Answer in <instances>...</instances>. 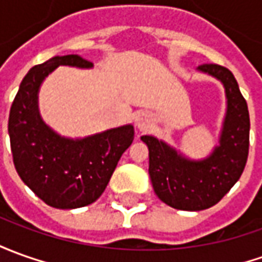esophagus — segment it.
Masks as SVG:
<instances>
[{
    "label": "esophagus",
    "mask_w": 262,
    "mask_h": 262,
    "mask_svg": "<svg viewBox=\"0 0 262 262\" xmlns=\"http://www.w3.org/2000/svg\"><path fill=\"white\" fill-rule=\"evenodd\" d=\"M151 125V117L147 113H138L135 115V127L140 131H147Z\"/></svg>",
    "instance_id": "esophagus-1"
}]
</instances>
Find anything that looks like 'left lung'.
Listing matches in <instances>:
<instances>
[{"mask_svg": "<svg viewBox=\"0 0 262 262\" xmlns=\"http://www.w3.org/2000/svg\"><path fill=\"white\" fill-rule=\"evenodd\" d=\"M200 73L218 79L225 90L227 110L218 145L205 158L192 160L154 135H142L149 155V178L157 196L183 211L207 210L239 180L250 147V114L237 79L228 68L204 64Z\"/></svg>", "mask_w": 262, "mask_h": 262, "instance_id": "obj_1", "label": "left lung"}]
</instances>
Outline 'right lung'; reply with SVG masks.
Returning <instances> with one entry per match:
<instances>
[{
  "mask_svg": "<svg viewBox=\"0 0 262 262\" xmlns=\"http://www.w3.org/2000/svg\"><path fill=\"white\" fill-rule=\"evenodd\" d=\"M59 66L91 70L94 64L79 55H57L32 67L12 102L8 134L14 165L25 185L50 207L74 210L100 198L134 141V127L127 124L84 138L54 131L39 114L38 94Z\"/></svg>",
  "mask_w": 262,
  "mask_h": 262,
  "instance_id": "add662e5",
  "label": "right lung"
}]
</instances>
